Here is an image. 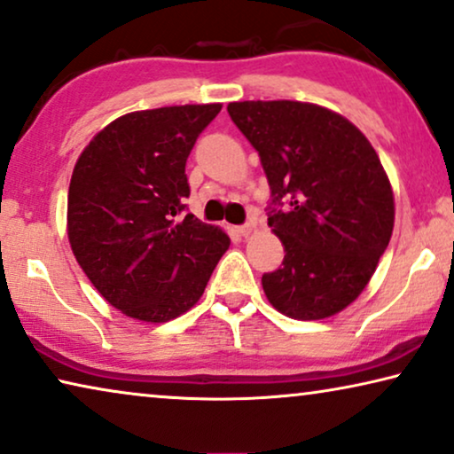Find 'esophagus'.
I'll use <instances>...</instances> for the list:
<instances>
[{"label":"esophagus","instance_id":"34e87169","mask_svg":"<svg viewBox=\"0 0 454 454\" xmlns=\"http://www.w3.org/2000/svg\"><path fill=\"white\" fill-rule=\"evenodd\" d=\"M253 230H254V224H245V226L236 228V232H239L240 236H245V239H247V236L253 234Z\"/></svg>","mask_w":454,"mask_h":454}]
</instances>
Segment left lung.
Here are the masks:
<instances>
[{
    "mask_svg": "<svg viewBox=\"0 0 454 454\" xmlns=\"http://www.w3.org/2000/svg\"><path fill=\"white\" fill-rule=\"evenodd\" d=\"M228 114L259 152L284 263L261 284L273 309L321 321L348 309L391 240L395 197L368 137L331 108L298 100L230 102Z\"/></svg>",
    "mask_w": 454,
    "mask_h": 454,
    "instance_id": "8db88e82",
    "label": "left lung"
}]
</instances>
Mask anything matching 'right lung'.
I'll list each match as a JSON object with an SVG mask.
<instances>
[{"label":"right lung","mask_w":454,"mask_h":454,"mask_svg":"<svg viewBox=\"0 0 454 454\" xmlns=\"http://www.w3.org/2000/svg\"><path fill=\"white\" fill-rule=\"evenodd\" d=\"M220 111L214 102L127 113L74 166L69 245L94 288L125 317L156 325L184 315L228 251L220 226L181 215L184 164Z\"/></svg>","instance_id":"add662e5"}]
</instances>
